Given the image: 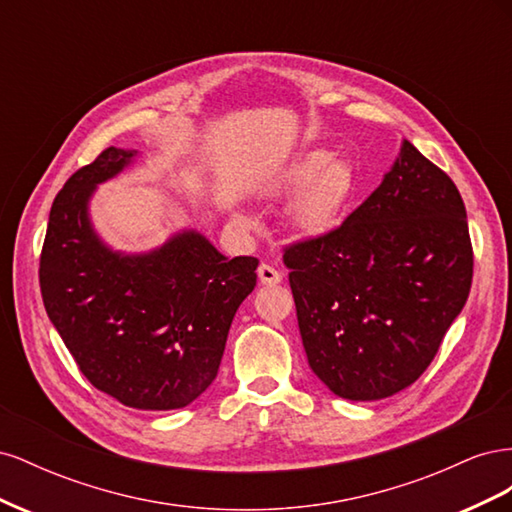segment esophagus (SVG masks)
Instances as JSON below:
<instances>
[{"label": "esophagus", "instance_id": "esophagus-1", "mask_svg": "<svg viewBox=\"0 0 512 512\" xmlns=\"http://www.w3.org/2000/svg\"><path fill=\"white\" fill-rule=\"evenodd\" d=\"M258 280H260V284H265V286H277L282 282V273L273 269L271 265H260L258 267Z\"/></svg>", "mask_w": 512, "mask_h": 512}]
</instances>
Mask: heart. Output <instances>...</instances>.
Masks as SVG:
<instances>
[{
	"label": "heart",
	"mask_w": 512,
	"mask_h": 512,
	"mask_svg": "<svg viewBox=\"0 0 512 512\" xmlns=\"http://www.w3.org/2000/svg\"><path fill=\"white\" fill-rule=\"evenodd\" d=\"M331 158L329 151H309L288 166L277 185L282 192L301 190L292 203V222L305 232L331 228L354 194V168Z\"/></svg>",
	"instance_id": "b5f03b06"
}]
</instances>
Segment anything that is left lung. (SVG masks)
<instances>
[{
    "mask_svg": "<svg viewBox=\"0 0 512 512\" xmlns=\"http://www.w3.org/2000/svg\"><path fill=\"white\" fill-rule=\"evenodd\" d=\"M309 367L352 401L406 389L468 301L474 252L453 179L404 141L337 228L284 247Z\"/></svg>",
    "mask_w": 512,
    "mask_h": 512,
    "instance_id": "1",
    "label": "left lung"
}]
</instances>
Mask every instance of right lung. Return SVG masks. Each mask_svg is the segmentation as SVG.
I'll use <instances>...</instances> for the list:
<instances>
[{
	"label": "right lung",
	"mask_w": 512,
	"mask_h": 512,
	"mask_svg": "<svg viewBox=\"0 0 512 512\" xmlns=\"http://www.w3.org/2000/svg\"><path fill=\"white\" fill-rule=\"evenodd\" d=\"M132 156L108 147L59 190L40 254V292L98 391L138 410H175L218 376L230 322L256 286L258 260H228L196 232L145 256L104 247L89 226L87 200Z\"/></svg>",
	"instance_id": "right-lung-1"
}]
</instances>
